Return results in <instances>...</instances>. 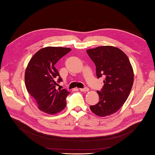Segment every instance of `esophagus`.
<instances>
[{"instance_id":"esophagus-1","label":"esophagus","mask_w":155,"mask_h":155,"mask_svg":"<svg viewBox=\"0 0 155 155\" xmlns=\"http://www.w3.org/2000/svg\"><path fill=\"white\" fill-rule=\"evenodd\" d=\"M88 90H89V88H88V87H85V88H80V91H82V92H87V91H88Z\"/></svg>"}]
</instances>
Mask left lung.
<instances>
[{
  "label": "left lung",
  "instance_id": "8db88e82",
  "mask_svg": "<svg viewBox=\"0 0 155 155\" xmlns=\"http://www.w3.org/2000/svg\"><path fill=\"white\" fill-rule=\"evenodd\" d=\"M87 52L96 67L97 78H105L103 87L97 91L99 102L90 108L97 116H109L120 109L130 94L134 81L133 67L127 56L117 47L103 46Z\"/></svg>",
  "mask_w": 155,
  "mask_h": 155
}]
</instances>
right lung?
I'll return each mask as SVG.
<instances>
[{
  "mask_svg": "<svg viewBox=\"0 0 155 155\" xmlns=\"http://www.w3.org/2000/svg\"><path fill=\"white\" fill-rule=\"evenodd\" d=\"M71 51L70 48L48 47L41 48L34 54L26 69V88L34 98L41 111L54 114L64 109L67 89L57 88L62 81L55 64L60 58Z\"/></svg>",
  "mask_w": 155,
  "mask_h": 155,
  "instance_id": "obj_1",
  "label": "right lung"
}]
</instances>
